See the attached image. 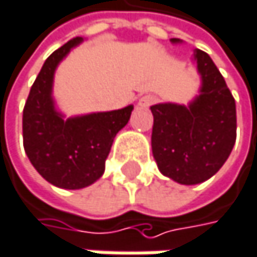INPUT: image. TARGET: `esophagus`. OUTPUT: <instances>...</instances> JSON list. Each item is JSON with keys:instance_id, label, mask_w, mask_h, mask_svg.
I'll return each instance as SVG.
<instances>
[{"instance_id": "1", "label": "esophagus", "mask_w": 257, "mask_h": 257, "mask_svg": "<svg viewBox=\"0 0 257 257\" xmlns=\"http://www.w3.org/2000/svg\"><path fill=\"white\" fill-rule=\"evenodd\" d=\"M157 102V96L154 94H146L143 97H140L139 100V108H149L151 105H154Z\"/></svg>"}]
</instances>
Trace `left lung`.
<instances>
[{
    "label": "left lung",
    "mask_w": 257,
    "mask_h": 257,
    "mask_svg": "<svg viewBox=\"0 0 257 257\" xmlns=\"http://www.w3.org/2000/svg\"><path fill=\"white\" fill-rule=\"evenodd\" d=\"M179 43V39H172ZM202 78L190 105H152V154L160 172L182 185L212 178L229 158L236 140V106L212 58L194 51Z\"/></svg>",
    "instance_id": "1"
}]
</instances>
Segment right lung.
Listing matches in <instances>:
<instances>
[{
    "label": "right lung",
    "mask_w": 257,
    "mask_h": 257,
    "mask_svg": "<svg viewBox=\"0 0 257 257\" xmlns=\"http://www.w3.org/2000/svg\"><path fill=\"white\" fill-rule=\"evenodd\" d=\"M75 37L54 51L42 66L24 106V149L39 175L64 190H79L96 182L105 172V160L115 134L134 109L91 112L64 118L52 97L54 73L60 61L78 46Z\"/></svg>",
    "instance_id": "right-lung-1"
}]
</instances>
